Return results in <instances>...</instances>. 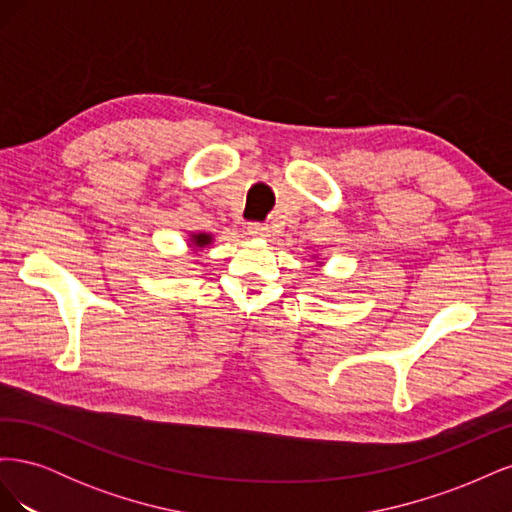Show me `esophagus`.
I'll return each instance as SVG.
<instances>
[{"mask_svg": "<svg viewBox=\"0 0 512 512\" xmlns=\"http://www.w3.org/2000/svg\"><path fill=\"white\" fill-rule=\"evenodd\" d=\"M247 235H250V237H269V226L267 224H250V226H247Z\"/></svg>", "mask_w": 512, "mask_h": 512, "instance_id": "esophagus-1", "label": "esophagus"}]
</instances>
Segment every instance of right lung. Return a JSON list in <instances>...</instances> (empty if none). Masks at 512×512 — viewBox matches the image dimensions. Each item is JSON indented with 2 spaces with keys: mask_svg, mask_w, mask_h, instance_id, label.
<instances>
[{
  "mask_svg": "<svg viewBox=\"0 0 512 512\" xmlns=\"http://www.w3.org/2000/svg\"><path fill=\"white\" fill-rule=\"evenodd\" d=\"M188 243H190V247H192V252L196 254V252L203 250V247H207V245L213 243V235H209V232H192Z\"/></svg>",
  "mask_w": 512,
  "mask_h": 512,
  "instance_id": "add662e5",
  "label": "right lung"
}]
</instances>
